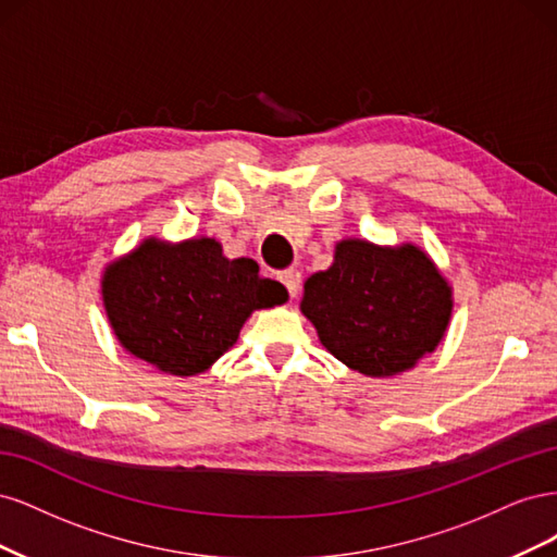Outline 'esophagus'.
Here are the masks:
<instances>
[{
	"mask_svg": "<svg viewBox=\"0 0 557 557\" xmlns=\"http://www.w3.org/2000/svg\"><path fill=\"white\" fill-rule=\"evenodd\" d=\"M278 278L285 285V290H288V295L297 297V293L301 288V274L297 272V269H285V272L278 274Z\"/></svg>",
	"mask_w": 557,
	"mask_h": 557,
	"instance_id": "1",
	"label": "esophagus"
}]
</instances>
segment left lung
Returning a JSON list of instances; mask_svg holds the SVG:
<instances>
[{
	"instance_id": "1",
	"label": "left lung",
	"mask_w": 557,
	"mask_h": 557,
	"mask_svg": "<svg viewBox=\"0 0 557 557\" xmlns=\"http://www.w3.org/2000/svg\"><path fill=\"white\" fill-rule=\"evenodd\" d=\"M450 288L423 250L360 239L336 246L334 264L305 283V313L336 360L364 376H393L442 342Z\"/></svg>"
}]
</instances>
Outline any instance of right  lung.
<instances>
[{"mask_svg": "<svg viewBox=\"0 0 557 557\" xmlns=\"http://www.w3.org/2000/svg\"><path fill=\"white\" fill-rule=\"evenodd\" d=\"M102 295L117 342L174 376L205 372L237 342L252 311L288 299L256 260H227L215 239H146L109 264Z\"/></svg>", "mask_w": 557, "mask_h": 557, "instance_id": "add662e5", "label": "right lung"}]
</instances>
